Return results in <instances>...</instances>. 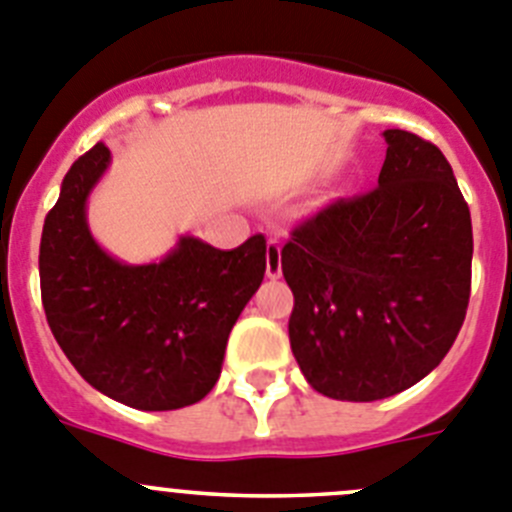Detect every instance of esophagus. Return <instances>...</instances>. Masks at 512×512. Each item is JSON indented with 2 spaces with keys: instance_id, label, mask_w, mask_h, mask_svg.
Returning <instances> with one entry per match:
<instances>
[{
  "instance_id": "1",
  "label": "esophagus",
  "mask_w": 512,
  "mask_h": 512,
  "mask_svg": "<svg viewBox=\"0 0 512 512\" xmlns=\"http://www.w3.org/2000/svg\"><path fill=\"white\" fill-rule=\"evenodd\" d=\"M267 278L278 280L283 275V247L278 240L267 242V265H265Z\"/></svg>"
}]
</instances>
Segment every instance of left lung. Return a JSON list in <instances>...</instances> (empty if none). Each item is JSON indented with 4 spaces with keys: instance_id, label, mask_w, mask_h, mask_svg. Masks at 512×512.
<instances>
[{
    "instance_id": "1",
    "label": "left lung",
    "mask_w": 512,
    "mask_h": 512,
    "mask_svg": "<svg viewBox=\"0 0 512 512\" xmlns=\"http://www.w3.org/2000/svg\"><path fill=\"white\" fill-rule=\"evenodd\" d=\"M384 141L379 186L328 204L283 247L293 356L315 391L341 401L422 381L470 300L472 222L450 161L401 128Z\"/></svg>"
}]
</instances>
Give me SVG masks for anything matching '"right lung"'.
I'll use <instances>...</instances> for the list:
<instances>
[{
    "mask_svg": "<svg viewBox=\"0 0 512 512\" xmlns=\"http://www.w3.org/2000/svg\"><path fill=\"white\" fill-rule=\"evenodd\" d=\"M111 164L95 143L45 217L40 288L70 364L100 394L143 412L189 407L222 374L232 326L265 278V237L217 250L184 234L159 262L126 265L90 234L85 204Z\"/></svg>",
    "mask_w": 512,
    "mask_h": 512,
    "instance_id": "right-lung-1",
    "label": "right lung"
}]
</instances>
